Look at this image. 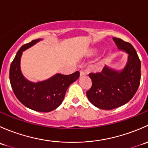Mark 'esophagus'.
<instances>
[{
  "label": "esophagus",
  "instance_id": "obj_1",
  "mask_svg": "<svg viewBox=\"0 0 148 148\" xmlns=\"http://www.w3.org/2000/svg\"><path fill=\"white\" fill-rule=\"evenodd\" d=\"M79 72H80V77H83V76H85L87 74V73H86L85 71H83V70H80Z\"/></svg>",
  "mask_w": 148,
  "mask_h": 148
}]
</instances>
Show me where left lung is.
Returning <instances> with one entry per match:
<instances>
[{
    "instance_id": "1",
    "label": "left lung",
    "mask_w": 148,
    "mask_h": 148,
    "mask_svg": "<svg viewBox=\"0 0 148 148\" xmlns=\"http://www.w3.org/2000/svg\"><path fill=\"white\" fill-rule=\"evenodd\" d=\"M119 51L127 54V62L121 69L105 66L102 72L90 73L92 86L86 92L89 102L99 109L110 110L129 102L140 82L141 63L132 44L113 38Z\"/></svg>"
}]
</instances>
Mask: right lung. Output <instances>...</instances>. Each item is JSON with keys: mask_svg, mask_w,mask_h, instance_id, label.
I'll use <instances>...</instances> for the list:
<instances>
[{"mask_svg": "<svg viewBox=\"0 0 148 148\" xmlns=\"http://www.w3.org/2000/svg\"><path fill=\"white\" fill-rule=\"evenodd\" d=\"M42 38H38L21 47L10 67V82L17 99L31 110L49 112L61 105L69 86L79 77V71L69 75L56 73L43 81L31 82L24 77L21 69V59L24 51Z\"/></svg>", "mask_w": 148, "mask_h": 148, "instance_id": "obj_1", "label": "right lung"}]
</instances>
